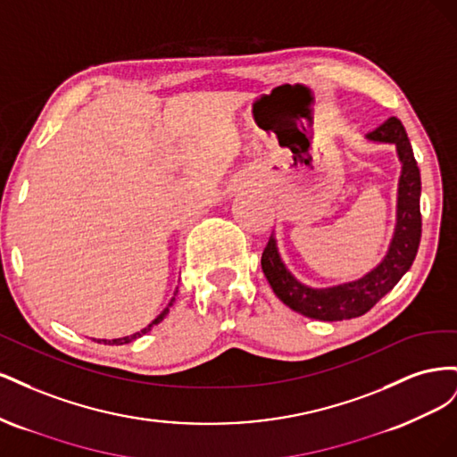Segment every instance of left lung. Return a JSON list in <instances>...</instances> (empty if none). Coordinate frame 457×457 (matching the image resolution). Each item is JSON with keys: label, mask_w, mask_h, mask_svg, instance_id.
<instances>
[{"label": "left lung", "mask_w": 457, "mask_h": 457, "mask_svg": "<svg viewBox=\"0 0 457 457\" xmlns=\"http://www.w3.org/2000/svg\"><path fill=\"white\" fill-rule=\"evenodd\" d=\"M368 139L395 143L400 162H403V175H400L398 185L396 228L389 253L385 255L381 265L356 282L328 289H312L299 284L287 272L272 237L262 250L261 267L276 297L289 309L314 318V320L334 322L366 314L383 295L391 292L411 267L421 242V175L403 121L395 116L389 118L378 129L370 131Z\"/></svg>", "instance_id": "1"}]
</instances>
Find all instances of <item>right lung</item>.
<instances>
[{
	"label": "right lung",
	"instance_id": "obj_1",
	"mask_svg": "<svg viewBox=\"0 0 457 457\" xmlns=\"http://www.w3.org/2000/svg\"><path fill=\"white\" fill-rule=\"evenodd\" d=\"M173 301H175V299H171V301H170V305L163 309V312H162V314H160V316L156 318V320H154V322H152V324H148V326H146L145 329H141V331H137V334H133V336H129V337H120V339H112V341H106V339H101V341H104V345H106V343H108V345H123V343H131L133 339H137V337H141V336H145V334H146V331H150V329H152V326H154V324H160V322L163 320V318H165V314H168V312H170V307L173 305ZM101 341H99V343H101Z\"/></svg>",
	"mask_w": 457,
	"mask_h": 457
}]
</instances>
